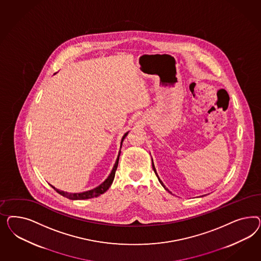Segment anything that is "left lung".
I'll list each match as a JSON object with an SVG mask.
<instances>
[{"label": "left lung", "instance_id": "1", "mask_svg": "<svg viewBox=\"0 0 261 261\" xmlns=\"http://www.w3.org/2000/svg\"><path fill=\"white\" fill-rule=\"evenodd\" d=\"M152 167H153V169H154V171H155V173H156V175H157V177H158L159 181H160V182H161V184H162V186H163V187H164V188H165V189H166V190H167V191H168V192H170V191H169V190H167V189H166V187H165V186H164V184H163V182H162V181H161V179H160V178H159L158 174H157V172H156V169H155V166H154V164H153V163H152Z\"/></svg>", "mask_w": 261, "mask_h": 261}]
</instances>
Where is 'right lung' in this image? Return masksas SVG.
<instances>
[{"mask_svg": "<svg viewBox=\"0 0 261 261\" xmlns=\"http://www.w3.org/2000/svg\"><path fill=\"white\" fill-rule=\"evenodd\" d=\"M129 132H127L124 134V136L122 137L121 139V142L120 144L122 145V142L123 140L125 139L127 135ZM121 145H120V148H121ZM119 155H120V150L119 152V156L117 158V161L115 163V166L113 167L112 171H111L110 175L108 176V178L104 181V182L99 185L98 187H96L94 190H88V191H84V192H81V193H69V192H65L62 190H57L55 187H53L50 185V187L56 190V192H58L60 195H62L64 197L68 198V199H71V200H84V199H90V198L97 197L99 196L100 194H103L106 190H108L112 185V182L114 181V178H115V174H116V170L118 168V165H119Z\"/></svg>", "mask_w": 261, "mask_h": 261, "instance_id": "add662e5", "label": "right lung"}]
</instances>
